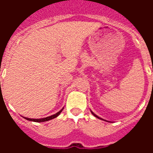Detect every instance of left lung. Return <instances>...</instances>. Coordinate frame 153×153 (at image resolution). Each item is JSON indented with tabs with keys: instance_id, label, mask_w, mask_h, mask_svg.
Masks as SVG:
<instances>
[{
	"instance_id": "obj_1",
	"label": "left lung",
	"mask_w": 153,
	"mask_h": 153,
	"mask_svg": "<svg viewBox=\"0 0 153 153\" xmlns=\"http://www.w3.org/2000/svg\"><path fill=\"white\" fill-rule=\"evenodd\" d=\"M91 113H92V114H93L94 116L95 117H98V119H101V120H103V119H102V118H101V117H98V116H97V115H96V114H94L93 112L91 111ZM104 121H105V120H104Z\"/></svg>"
}]
</instances>
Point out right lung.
I'll return each instance as SVG.
<instances>
[{"label":"right lung","instance_id":"add662e5","mask_svg":"<svg viewBox=\"0 0 153 153\" xmlns=\"http://www.w3.org/2000/svg\"><path fill=\"white\" fill-rule=\"evenodd\" d=\"M62 109H63V108H62L61 110H59V111L58 112V113H56L55 114H53V115H51V116L47 117H44V118L34 119V118H28V117H24V118L26 119V120H27V121H35V122H44V121H50V120H51V119H54V118H55V117H57L59 116L60 114H61V112L62 111Z\"/></svg>","mask_w":153,"mask_h":153}]
</instances>
